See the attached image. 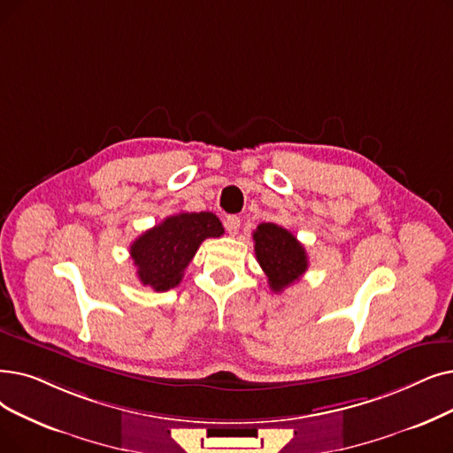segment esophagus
Masks as SVG:
<instances>
[{"label":"esophagus","instance_id":"34e87169","mask_svg":"<svg viewBox=\"0 0 453 453\" xmlns=\"http://www.w3.org/2000/svg\"><path fill=\"white\" fill-rule=\"evenodd\" d=\"M239 227H241V219H239V216H234V214L227 216V219H226V229H227V233H229V234H237V233H239Z\"/></svg>","mask_w":453,"mask_h":453}]
</instances>
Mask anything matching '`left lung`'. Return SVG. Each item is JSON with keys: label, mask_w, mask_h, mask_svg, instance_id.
I'll use <instances>...</instances> for the list:
<instances>
[{"label": "left lung", "mask_w": 453, "mask_h": 453, "mask_svg": "<svg viewBox=\"0 0 453 453\" xmlns=\"http://www.w3.org/2000/svg\"><path fill=\"white\" fill-rule=\"evenodd\" d=\"M255 257L268 278L273 292L300 281L307 270V253L290 231L278 224H259L253 231Z\"/></svg>", "instance_id": "left-lung-1"}]
</instances>
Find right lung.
Returning a JSON list of instances; mask_svg holds the SVG:
<instances>
[{"mask_svg":"<svg viewBox=\"0 0 453 453\" xmlns=\"http://www.w3.org/2000/svg\"><path fill=\"white\" fill-rule=\"evenodd\" d=\"M220 234H224L222 222L209 211L172 214L131 244L136 275L155 292L178 287L200 244Z\"/></svg>","mask_w":453,"mask_h":453,"instance_id":"1","label":"right lung"}]
</instances>
